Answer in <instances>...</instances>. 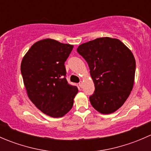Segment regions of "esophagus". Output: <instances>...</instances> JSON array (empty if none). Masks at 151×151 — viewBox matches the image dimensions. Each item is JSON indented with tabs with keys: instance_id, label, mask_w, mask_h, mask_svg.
Masks as SVG:
<instances>
[{
	"instance_id": "esophagus-1",
	"label": "esophagus",
	"mask_w": 151,
	"mask_h": 151,
	"mask_svg": "<svg viewBox=\"0 0 151 151\" xmlns=\"http://www.w3.org/2000/svg\"><path fill=\"white\" fill-rule=\"evenodd\" d=\"M83 83L82 81H80V83H79V86H80V88H83Z\"/></svg>"
}]
</instances>
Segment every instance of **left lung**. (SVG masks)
<instances>
[{
	"mask_svg": "<svg viewBox=\"0 0 151 151\" xmlns=\"http://www.w3.org/2000/svg\"><path fill=\"white\" fill-rule=\"evenodd\" d=\"M77 52L86 60L95 85L89 97L94 109L110 114L119 109L130 95L134 82V57L123 42L109 37L82 44Z\"/></svg>",
	"mask_w": 151,
	"mask_h": 151,
	"instance_id": "1",
	"label": "left lung"
}]
</instances>
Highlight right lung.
<instances>
[{
	"label": "right lung",
	"mask_w": 151,
	"mask_h": 151,
	"mask_svg": "<svg viewBox=\"0 0 151 151\" xmlns=\"http://www.w3.org/2000/svg\"><path fill=\"white\" fill-rule=\"evenodd\" d=\"M74 46L46 39L32 45L22 58L21 74L30 101L52 118L65 115L74 104L77 86L66 80L64 63Z\"/></svg>",
	"instance_id": "1"
}]
</instances>
